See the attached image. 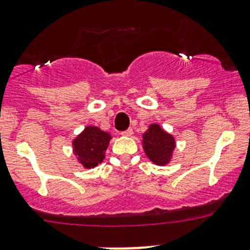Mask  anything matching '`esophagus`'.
<instances>
[{
    "label": "esophagus",
    "instance_id": "1",
    "mask_svg": "<svg viewBox=\"0 0 250 250\" xmlns=\"http://www.w3.org/2000/svg\"><path fill=\"white\" fill-rule=\"evenodd\" d=\"M121 134L125 135V137H130V135L133 134V129H132V128H128L127 130H125V132H122V133H121Z\"/></svg>",
    "mask_w": 250,
    "mask_h": 250
}]
</instances>
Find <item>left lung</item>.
Instances as JSON below:
<instances>
[{"label": "left lung", "instance_id": "8db88e82", "mask_svg": "<svg viewBox=\"0 0 250 250\" xmlns=\"http://www.w3.org/2000/svg\"><path fill=\"white\" fill-rule=\"evenodd\" d=\"M143 147L146 156L154 164L164 166L172 157L176 142L174 138L165 132L159 125H150L149 129L143 134Z\"/></svg>", "mask_w": 250, "mask_h": 250}]
</instances>
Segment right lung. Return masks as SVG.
<instances>
[{
  "label": "right lung",
  "instance_id": "1",
  "mask_svg": "<svg viewBox=\"0 0 250 250\" xmlns=\"http://www.w3.org/2000/svg\"><path fill=\"white\" fill-rule=\"evenodd\" d=\"M111 135L100 128L89 125L73 140V151L85 168H94L105 159Z\"/></svg>",
  "mask_w": 250,
  "mask_h": 250
}]
</instances>
